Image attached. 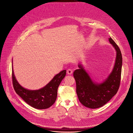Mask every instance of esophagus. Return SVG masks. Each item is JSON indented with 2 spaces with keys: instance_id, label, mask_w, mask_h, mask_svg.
Masks as SVG:
<instances>
[{
  "instance_id": "obj_1",
  "label": "esophagus",
  "mask_w": 133,
  "mask_h": 133,
  "mask_svg": "<svg viewBox=\"0 0 133 133\" xmlns=\"http://www.w3.org/2000/svg\"><path fill=\"white\" fill-rule=\"evenodd\" d=\"M73 73V71L71 69H68L67 70V73L69 75H71Z\"/></svg>"
}]
</instances>
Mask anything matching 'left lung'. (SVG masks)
<instances>
[{"instance_id":"left-lung-1","label":"left lung","mask_w":133,"mask_h":133,"mask_svg":"<svg viewBox=\"0 0 133 133\" xmlns=\"http://www.w3.org/2000/svg\"><path fill=\"white\" fill-rule=\"evenodd\" d=\"M109 41L115 49L116 57L113 71L105 80L101 83L94 82L81 64L78 65L79 69L73 73L78 99L83 106L89 108H97L104 105L116 94L120 87L122 54L114 41L111 38Z\"/></svg>"}]
</instances>
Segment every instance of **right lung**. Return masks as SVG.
Wrapping results in <instances>:
<instances>
[{"instance_id": "1", "label": "right lung", "mask_w": 133, "mask_h": 133, "mask_svg": "<svg viewBox=\"0 0 133 133\" xmlns=\"http://www.w3.org/2000/svg\"><path fill=\"white\" fill-rule=\"evenodd\" d=\"M66 74V70L62 71L44 87L38 90H29L20 85L14 74L12 66L13 86L17 94L30 106L38 109H46L55 102L58 87Z\"/></svg>"}]
</instances>
